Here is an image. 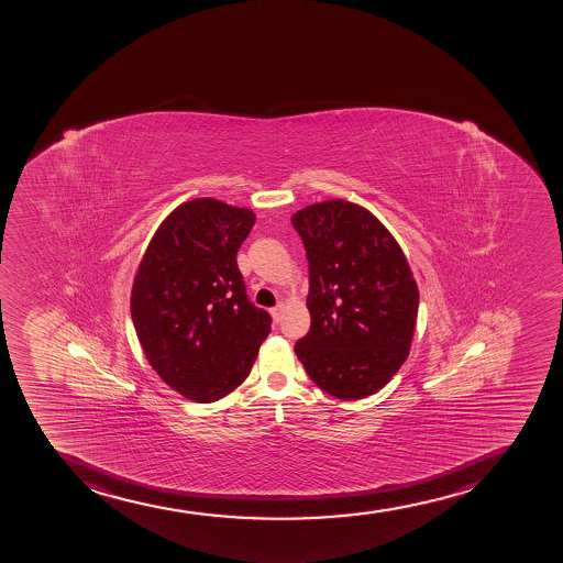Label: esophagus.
Wrapping results in <instances>:
<instances>
[{
  "mask_svg": "<svg viewBox=\"0 0 563 563\" xmlns=\"http://www.w3.org/2000/svg\"><path fill=\"white\" fill-rule=\"evenodd\" d=\"M284 309H285V303H282V302H279L278 306H276V308H273V311H271V313H273L274 322H279V320H282V314H284Z\"/></svg>",
  "mask_w": 563,
  "mask_h": 563,
  "instance_id": "34e87169",
  "label": "esophagus"
}]
</instances>
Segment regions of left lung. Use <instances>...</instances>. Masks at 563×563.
Instances as JSON below:
<instances>
[{
	"label": "left lung",
	"mask_w": 563,
	"mask_h": 563,
	"mask_svg": "<svg viewBox=\"0 0 563 563\" xmlns=\"http://www.w3.org/2000/svg\"><path fill=\"white\" fill-rule=\"evenodd\" d=\"M290 222L306 246L311 314L296 355L328 395L371 397L411 349L419 287L408 260L389 230L352 201L311 203Z\"/></svg>",
	"instance_id": "obj_1"
}]
</instances>
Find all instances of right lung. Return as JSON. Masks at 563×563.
<instances>
[{"label":"right lung","mask_w":563,"mask_h":563,"mask_svg":"<svg viewBox=\"0 0 563 563\" xmlns=\"http://www.w3.org/2000/svg\"><path fill=\"white\" fill-rule=\"evenodd\" d=\"M252 209L185 201L154 233L136 268L131 319L144 355L168 387L209 404L243 384L271 333L246 298L238 252Z\"/></svg>","instance_id":"1"}]
</instances>
